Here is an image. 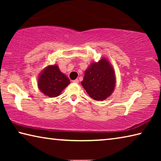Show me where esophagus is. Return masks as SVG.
<instances>
[{"mask_svg":"<svg viewBox=\"0 0 161 161\" xmlns=\"http://www.w3.org/2000/svg\"><path fill=\"white\" fill-rule=\"evenodd\" d=\"M72 82H74V83H75V84H78V83H79V80H78L77 79V80H73V81H72Z\"/></svg>","mask_w":161,"mask_h":161,"instance_id":"obj_1","label":"esophagus"}]
</instances>
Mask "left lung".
<instances>
[{
    "label": "left lung",
    "instance_id": "obj_1",
    "mask_svg": "<svg viewBox=\"0 0 161 161\" xmlns=\"http://www.w3.org/2000/svg\"><path fill=\"white\" fill-rule=\"evenodd\" d=\"M81 83L92 99L105 100L114 92L116 85L115 73L107 59L102 58L98 62H92L85 71Z\"/></svg>",
    "mask_w": 161,
    "mask_h": 161
}]
</instances>
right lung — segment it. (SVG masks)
<instances>
[{
  "mask_svg": "<svg viewBox=\"0 0 161 161\" xmlns=\"http://www.w3.org/2000/svg\"><path fill=\"white\" fill-rule=\"evenodd\" d=\"M70 81L62 73L57 64L45 67L38 78V87L43 94L49 97H56L61 94Z\"/></svg>",
  "mask_w": 161,
  "mask_h": 161,
  "instance_id": "add662e5",
  "label": "right lung"
}]
</instances>
